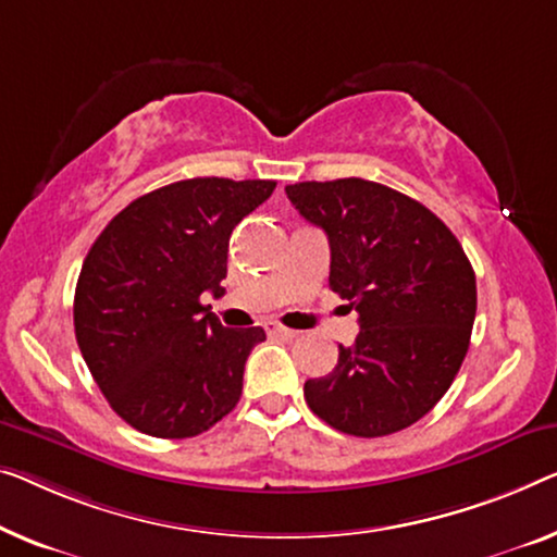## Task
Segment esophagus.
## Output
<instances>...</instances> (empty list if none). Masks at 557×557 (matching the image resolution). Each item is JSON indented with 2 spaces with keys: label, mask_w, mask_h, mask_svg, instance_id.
I'll return each mask as SVG.
<instances>
[{
  "label": "esophagus",
  "mask_w": 557,
  "mask_h": 557,
  "mask_svg": "<svg viewBox=\"0 0 557 557\" xmlns=\"http://www.w3.org/2000/svg\"><path fill=\"white\" fill-rule=\"evenodd\" d=\"M264 330H268V335H272V337H285V339H295L297 335H300L297 330H289L285 325H280V322H268Z\"/></svg>",
  "instance_id": "34e87169"
}]
</instances>
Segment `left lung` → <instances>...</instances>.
I'll return each mask as SVG.
<instances>
[{
    "label": "left lung",
    "mask_w": 557,
    "mask_h": 557,
    "mask_svg": "<svg viewBox=\"0 0 557 557\" xmlns=\"http://www.w3.org/2000/svg\"><path fill=\"white\" fill-rule=\"evenodd\" d=\"M285 193L330 239V287L360 335L335 370L305 383L310 410L339 433L383 437L435 408L475 322V272L458 237L418 199L377 182H297Z\"/></svg>",
    "instance_id": "8db88e82"
}]
</instances>
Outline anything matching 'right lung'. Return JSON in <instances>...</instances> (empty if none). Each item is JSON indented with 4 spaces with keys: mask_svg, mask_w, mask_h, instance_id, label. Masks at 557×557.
<instances>
[{
    "mask_svg": "<svg viewBox=\"0 0 557 557\" xmlns=\"http://www.w3.org/2000/svg\"><path fill=\"white\" fill-rule=\"evenodd\" d=\"M272 180L195 177L137 197L89 247L74 289V335L110 408L139 433L210 430L243 395L262 327L230 330L220 297L230 235L272 195Z\"/></svg>",
    "mask_w": 557,
    "mask_h": 557,
    "instance_id": "obj_1",
    "label": "right lung"
}]
</instances>
